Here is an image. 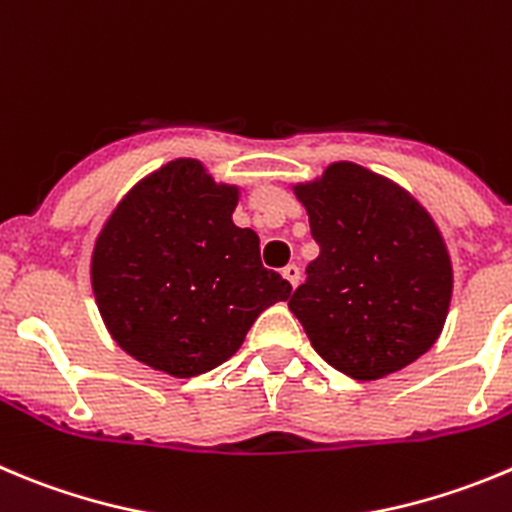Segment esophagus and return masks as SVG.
Returning a JSON list of instances; mask_svg holds the SVG:
<instances>
[{
	"label": "esophagus",
	"instance_id": "34e87169",
	"mask_svg": "<svg viewBox=\"0 0 512 512\" xmlns=\"http://www.w3.org/2000/svg\"><path fill=\"white\" fill-rule=\"evenodd\" d=\"M281 274H284V279H287L289 284H292V287H297L299 279H302V271H299V266H297V264L284 266V271H281Z\"/></svg>",
	"mask_w": 512,
	"mask_h": 512
}]
</instances>
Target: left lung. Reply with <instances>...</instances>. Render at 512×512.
Wrapping results in <instances>:
<instances>
[{
	"label": "left lung",
	"instance_id": "8db88e82",
	"mask_svg": "<svg viewBox=\"0 0 512 512\" xmlns=\"http://www.w3.org/2000/svg\"><path fill=\"white\" fill-rule=\"evenodd\" d=\"M320 256L289 299L312 348L355 381L419 360L439 340L454 289L452 256L429 210L355 162L292 187Z\"/></svg>",
	"mask_w": 512,
	"mask_h": 512
}]
</instances>
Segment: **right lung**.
Masks as SVG:
<instances>
[{"label": "right lung", "mask_w": 512, "mask_h": 512, "mask_svg": "<svg viewBox=\"0 0 512 512\" xmlns=\"http://www.w3.org/2000/svg\"><path fill=\"white\" fill-rule=\"evenodd\" d=\"M241 187L200 159H172L119 200L96 236L91 287L114 342L139 363L192 378L238 353L292 284L264 269L259 236L233 223Z\"/></svg>", "instance_id": "1"}]
</instances>
